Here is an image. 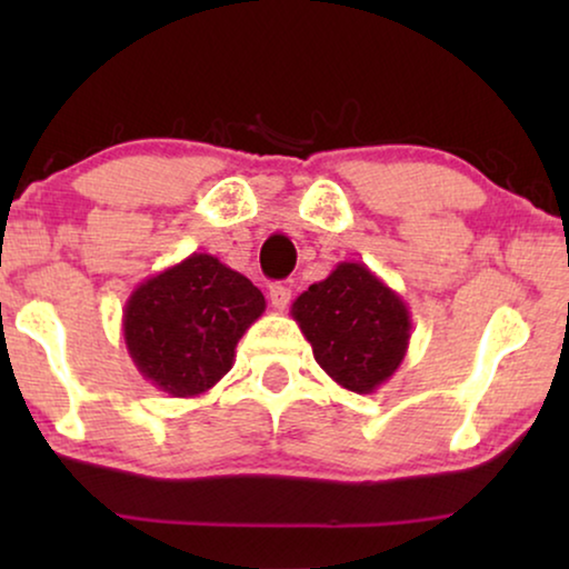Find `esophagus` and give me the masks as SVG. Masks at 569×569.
<instances>
[{
  "mask_svg": "<svg viewBox=\"0 0 569 569\" xmlns=\"http://www.w3.org/2000/svg\"><path fill=\"white\" fill-rule=\"evenodd\" d=\"M269 300H271V308H277V310H284L287 306H290V300H292V290L290 287H284V284H271L269 287Z\"/></svg>",
  "mask_w": 569,
  "mask_h": 569,
  "instance_id": "esophagus-1",
  "label": "esophagus"
}]
</instances>
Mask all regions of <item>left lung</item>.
I'll return each instance as SVG.
<instances>
[{
  "label": "left lung",
  "instance_id": "8db88e82",
  "mask_svg": "<svg viewBox=\"0 0 569 569\" xmlns=\"http://www.w3.org/2000/svg\"><path fill=\"white\" fill-rule=\"evenodd\" d=\"M290 313L316 362L347 391H378L409 349L407 302L360 261H341L292 302Z\"/></svg>",
  "mask_w": 569,
  "mask_h": 569
}]
</instances>
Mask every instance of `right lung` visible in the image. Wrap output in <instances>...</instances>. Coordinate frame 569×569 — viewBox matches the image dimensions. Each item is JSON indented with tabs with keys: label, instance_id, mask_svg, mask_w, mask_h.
<instances>
[{
	"label": "right lung",
	"instance_id": "obj_1",
	"mask_svg": "<svg viewBox=\"0 0 569 569\" xmlns=\"http://www.w3.org/2000/svg\"><path fill=\"white\" fill-rule=\"evenodd\" d=\"M263 310L251 279L217 256L191 253L134 287L123 306V341L147 383L193 399L228 376L240 337Z\"/></svg>",
	"mask_w": 569,
	"mask_h": 569
}]
</instances>
